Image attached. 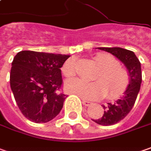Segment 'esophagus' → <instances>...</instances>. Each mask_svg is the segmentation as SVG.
<instances>
[{"label":"esophagus","mask_w":151,"mask_h":151,"mask_svg":"<svg viewBox=\"0 0 151 151\" xmlns=\"http://www.w3.org/2000/svg\"><path fill=\"white\" fill-rule=\"evenodd\" d=\"M82 104H83L85 106H89L92 103H91V102L87 101V100H84V99H83V100H82Z\"/></svg>","instance_id":"34e87169"}]
</instances>
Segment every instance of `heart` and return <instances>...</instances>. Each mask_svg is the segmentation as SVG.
<instances>
[{
    "label": "heart",
    "instance_id": "obj_1",
    "mask_svg": "<svg viewBox=\"0 0 151 151\" xmlns=\"http://www.w3.org/2000/svg\"><path fill=\"white\" fill-rule=\"evenodd\" d=\"M94 60L100 67V71L94 77L93 82H87L80 78L69 80L66 90L82 99L96 100L106 94L109 99H116L124 93L129 83V76L124 69L119 67L120 63L115 57L108 53H99ZM66 77H71L76 73L75 59L67 60L62 68Z\"/></svg>",
    "mask_w": 151,
    "mask_h": 151
}]
</instances>
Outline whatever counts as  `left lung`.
Segmentation results:
<instances>
[{"mask_svg": "<svg viewBox=\"0 0 151 151\" xmlns=\"http://www.w3.org/2000/svg\"><path fill=\"white\" fill-rule=\"evenodd\" d=\"M98 49L108 52L117 58L126 66L129 76V84L124 92V95L115 103H108L103 105L104 115L98 120H93L102 126L114 125L124 119L132 109L142 82L141 64L135 53L130 50L122 47H98Z\"/></svg>", "mask_w": 151, "mask_h": 151, "instance_id": "left-lung-1", "label": "left lung"}]
</instances>
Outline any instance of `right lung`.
Listing matches in <instances>:
<instances>
[{
    "label": "right lung",
    "instance_id": "add662e5",
    "mask_svg": "<svg viewBox=\"0 0 151 151\" xmlns=\"http://www.w3.org/2000/svg\"><path fill=\"white\" fill-rule=\"evenodd\" d=\"M70 55L21 51L14 57L10 86L22 114L35 123L48 122L63 108L66 95L62 86L61 67Z\"/></svg>",
    "mask_w": 151,
    "mask_h": 151
}]
</instances>
